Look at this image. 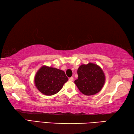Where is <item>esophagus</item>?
<instances>
[{
    "instance_id": "34e87169",
    "label": "esophagus",
    "mask_w": 134,
    "mask_h": 134,
    "mask_svg": "<svg viewBox=\"0 0 134 134\" xmlns=\"http://www.w3.org/2000/svg\"><path fill=\"white\" fill-rule=\"evenodd\" d=\"M73 80H74L73 77H71V78H69V81H72Z\"/></svg>"
}]
</instances>
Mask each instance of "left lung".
<instances>
[{"instance_id":"left-lung-1","label":"left lung","mask_w":134,"mask_h":134,"mask_svg":"<svg viewBox=\"0 0 134 134\" xmlns=\"http://www.w3.org/2000/svg\"><path fill=\"white\" fill-rule=\"evenodd\" d=\"M78 79L74 81L79 91L86 96L96 94L100 91L105 81L101 68L97 64L89 63L78 68Z\"/></svg>"}]
</instances>
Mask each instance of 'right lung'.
<instances>
[{"label":"right lung","instance_id":"obj_1","mask_svg":"<svg viewBox=\"0 0 134 134\" xmlns=\"http://www.w3.org/2000/svg\"><path fill=\"white\" fill-rule=\"evenodd\" d=\"M68 79L63 71L44 65L37 72L35 83L41 93L45 95L52 96L62 89Z\"/></svg>","mask_w":134,"mask_h":134}]
</instances>
